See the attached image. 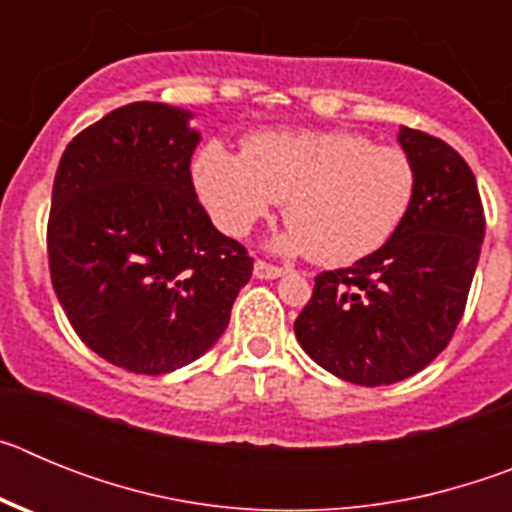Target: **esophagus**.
<instances>
[{"label":"esophagus","mask_w":512,"mask_h":512,"mask_svg":"<svg viewBox=\"0 0 512 512\" xmlns=\"http://www.w3.org/2000/svg\"><path fill=\"white\" fill-rule=\"evenodd\" d=\"M284 271L287 269H282V266H274V264H269V261H261V259H256V264H253V274H256V279H277V277H282Z\"/></svg>","instance_id":"34e87169"}]
</instances>
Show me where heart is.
Returning <instances> with one entry per match:
<instances>
[{
	"label": "heart",
	"mask_w": 512,
	"mask_h": 512,
	"mask_svg": "<svg viewBox=\"0 0 512 512\" xmlns=\"http://www.w3.org/2000/svg\"><path fill=\"white\" fill-rule=\"evenodd\" d=\"M194 184L228 235H246L284 202L292 228L282 248L336 266L390 241L413 207L418 176L402 148L315 130L251 135L241 156L207 143L194 161Z\"/></svg>",
	"instance_id": "b5f03b06"
}]
</instances>
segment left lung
Returning <instances> with one entry per match:
<instances>
[{
    "instance_id": "1",
    "label": "left lung",
    "mask_w": 512,
    "mask_h": 512,
    "mask_svg": "<svg viewBox=\"0 0 512 512\" xmlns=\"http://www.w3.org/2000/svg\"><path fill=\"white\" fill-rule=\"evenodd\" d=\"M397 138L418 176L408 217L354 266L320 271L295 320L305 354L361 387L413 377L449 346L485 238L467 161L423 130L402 125Z\"/></svg>"
}]
</instances>
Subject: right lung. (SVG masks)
<instances>
[{
	"label": "right lung",
	"mask_w": 512,
	"mask_h": 512,
	"mask_svg": "<svg viewBox=\"0 0 512 512\" xmlns=\"http://www.w3.org/2000/svg\"><path fill=\"white\" fill-rule=\"evenodd\" d=\"M189 112L133 102L71 140L53 179L48 266L76 336L135 374H166L223 336L251 279L246 246L197 200Z\"/></svg>",
	"instance_id": "add662e5"
}]
</instances>
